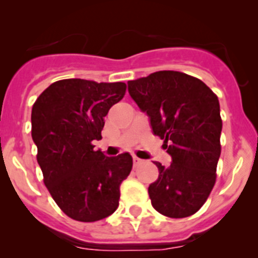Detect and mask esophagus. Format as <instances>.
<instances>
[{
    "label": "esophagus",
    "mask_w": 258,
    "mask_h": 258,
    "mask_svg": "<svg viewBox=\"0 0 258 258\" xmlns=\"http://www.w3.org/2000/svg\"><path fill=\"white\" fill-rule=\"evenodd\" d=\"M142 162H144V160H141V158H139V157H136V156H134V165L135 166L141 165Z\"/></svg>",
    "instance_id": "esophagus-1"
}]
</instances>
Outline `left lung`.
Returning <instances> with one entry per match:
<instances>
[{"mask_svg":"<svg viewBox=\"0 0 258 258\" xmlns=\"http://www.w3.org/2000/svg\"><path fill=\"white\" fill-rule=\"evenodd\" d=\"M127 85L172 157L170 166L155 162L160 173L148 187L151 204L167 217H188L216 182L222 131L217 96L201 80L177 71L153 72Z\"/></svg>","mask_w":258,"mask_h":258,"instance_id":"left-lung-1","label":"left lung"}]
</instances>
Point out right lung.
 <instances>
[{
  "mask_svg": "<svg viewBox=\"0 0 258 258\" xmlns=\"http://www.w3.org/2000/svg\"><path fill=\"white\" fill-rule=\"evenodd\" d=\"M126 92L123 82L69 79L53 82L31 113L32 140L43 181L58 207L81 222H95L118 207L119 186L132 170L128 152L95 151L106 114Z\"/></svg>",
  "mask_w": 258,
  "mask_h": 258,
  "instance_id": "right-lung-1",
  "label": "right lung"
}]
</instances>
